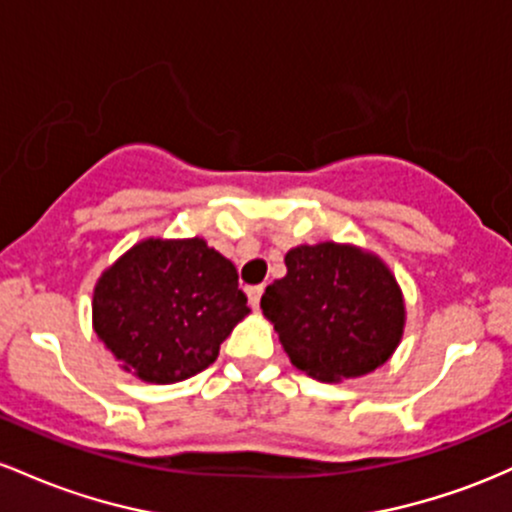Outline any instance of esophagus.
<instances>
[{
  "instance_id": "esophagus-1",
  "label": "esophagus",
  "mask_w": 512,
  "mask_h": 512,
  "mask_svg": "<svg viewBox=\"0 0 512 512\" xmlns=\"http://www.w3.org/2000/svg\"><path fill=\"white\" fill-rule=\"evenodd\" d=\"M246 295H249L251 307L258 309V304H261V295H263V285H254V287H249V290H246Z\"/></svg>"
}]
</instances>
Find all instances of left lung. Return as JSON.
Returning a JSON list of instances; mask_svg holds the SVG:
<instances>
[{
	"label": "left lung",
	"instance_id": "left-lung-1",
	"mask_svg": "<svg viewBox=\"0 0 512 512\" xmlns=\"http://www.w3.org/2000/svg\"><path fill=\"white\" fill-rule=\"evenodd\" d=\"M285 266V278L263 292L261 309L297 370L338 382L367 375L392 358L406 309L380 258L324 241L290 249Z\"/></svg>",
	"mask_w": 512,
	"mask_h": 512
}]
</instances>
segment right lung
<instances>
[{
    "label": "right lung",
    "mask_w": 512,
    "mask_h": 512,
    "mask_svg": "<svg viewBox=\"0 0 512 512\" xmlns=\"http://www.w3.org/2000/svg\"><path fill=\"white\" fill-rule=\"evenodd\" d=\"M94 331L106 348L152 384L198 375L251 312L232 261L205 239H145L101 273Z\"/></svg>",
    "instance_id": "obj_1"
}]
</instances>
